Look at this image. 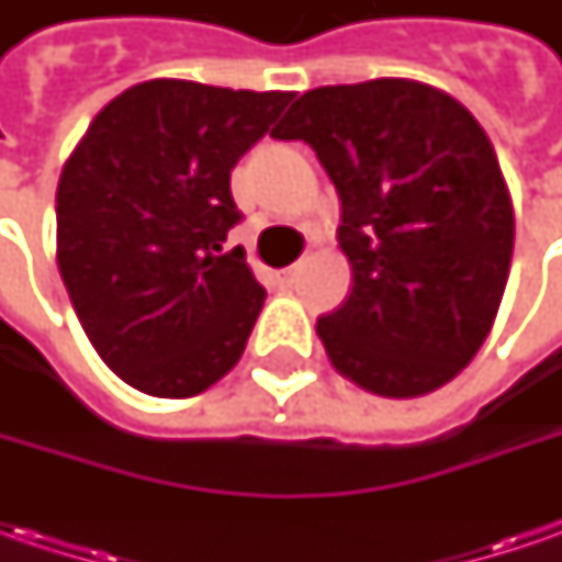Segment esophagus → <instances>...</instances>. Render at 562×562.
<instances>
[{
    "mask_svg": "<svg viewBox=\"0 0 562 562\" xmlns=\"http://www.w3.org/2000/svg\"><path fill=\"white\" fill-rule=\"evenodd\" d=\"M296 266H291V269H281L278 271V281H281V284H293V278H296Z\"/></svg>",
    "mask_w": 562,
    "mask_h": 562,
    "instance_id": "34e87169",
    "label": "esophagus"
}]
</instances>
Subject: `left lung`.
Instances as JSON below:
<instances>
[{"mask_svg":"<svg viewBox=\"0 0 562 562\" xmlns=\"http://www.w3.org/2000/svg\"><path fill=\"white\" fill-rule=\"evenodd\" d=\"M278 140H306L340 196L347 303L315 331L337 372L378 397L457 378L497 318L513 259V200L485 127L406 77L318 87Z\"/></svg>","mask_w":562,"mask_h":562,"instance_id":"1","label":"left lung"}]
</instances>
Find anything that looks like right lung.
I'll return each mask as SVG.
<instances>
[{
	"label": "right lung",
	"instance_id": "right-lung-1",
	"mask_svg": "<svg viewBox=\"0 0 562 562\" xmlns=\"http://www.w3.org/2000/svg\"><path fill=\"white\" fill-rule=\"evenodd\" d=\"M293 93L156 77L90 121L55 190V259L102 362L149 397H193L244 357L266 291L231 168Z\"/></svg>",
	"mask_w": 562,
	"mask_h": 562
}]
</instances>
